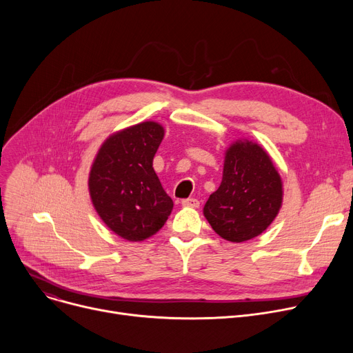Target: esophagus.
Listing matches in <instances>:
<instances>
[{
  "mask_svg": "<svg viewBox=\"0 0 353 353\" xmlns=\"http://www.w3.org/2000/svg\"><path fill=\"white\" fill-rule=\"evenodd\" d=\"M181 206H184V208H192V209H197V208H199V200H197V199H193V197H190V199H184V200H181Z\"/></svg>",
  "mask_w": 353,
  "mask_h": 353,
  "instance_id": "34e87169",
  "label": "esophagus"
}]
</instances>
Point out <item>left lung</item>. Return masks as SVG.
<instances>
[{
	"mask_svg": "<svg viewBox=\"0 0 353 353\" xmlns=\"http://www.w3.org/2000/svg\"><path fill=\"white\" fill-rule=\"evenodd\" d=\"M282 203V177L269 153L256 141L239 139L226 148L221 183L203 214L221 239L242 243L272 225Z\"/></svg>",
	"mask_w": 353,
	"mask_h": 353,
	"instance_id": "obj_1",
	"label": "left lung"
}]
</instances>
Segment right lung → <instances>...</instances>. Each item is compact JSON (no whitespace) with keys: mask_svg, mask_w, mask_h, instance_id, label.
Returning a JSON list of instances; mask_svg holds the SVG:
<instances>
[{"mask_svg":"<svg viewBox=\"0 0 353 353\" xmlns=\"http://www.w3.org/2000/svg\"><path fill=\"white\" fill-rule=\"evenodd\" d=\"M164 137L157 121H143L108 136L88 174L91 203L103 223L127 242L156 234L173 210L153 159Z\"/></svg>","mask_w":353,"mask_h":353,"instance_id":"right-lung-1","label":"right lung"}]
</instances>
